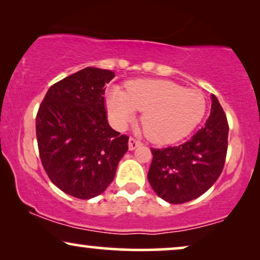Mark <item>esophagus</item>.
I'll return each mask as SVG.
<instances>
[{"label": "esophagus", "instance_id": "34e87169", "mask_svg": "<svg viewBox=\"0 0 260 260\" xmlns=\"http://www.w3.org/2000/svg\"><path fill=\"white\" fill-rule=\"evenodd\" d=\"M140 145H141L140 141L137 140V139H134V138H129V140H128V147H129L131 151L136 150V148L139 147Z\"/></svg>", "mask_w": 260, "mask_h": 260}]
</instances>
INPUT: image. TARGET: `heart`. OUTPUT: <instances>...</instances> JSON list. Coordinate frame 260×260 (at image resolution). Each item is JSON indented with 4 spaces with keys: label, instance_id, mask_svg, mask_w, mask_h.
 I'll use <instances>...</instances> for the list:
<instances>
[{
    "label": "heart",
    "instance_id": "1",
    "mask_svg": "<svg viewBox=\"0 0 260 260\" xmlns=\"http://www.w3.org/2000/svg\"><path fill=\"white\" fill-rule=\"evenodd\" d=\"M112 122L124 128L143 112L145 136L155 144H172L189 136L207 110L205 96L199 90L185 89L166 79H134L126 83V92L112 89L106 96Z\"/></svg>",
    "mask_w": 260,
    "mask_h": 260
}]
</instances>
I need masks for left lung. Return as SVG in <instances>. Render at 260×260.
Returning a JSON list of instances; mask_svg holds the SVG:
<instances>
[{
	"label": "left lung",
	"mask_w": 260,
	"mask_h": 260,
	"mask_svg": "<svg viewBox=\"0 0 260 260\" xmlns=\"http://www.w3.org/2000/svg\"><path fill=\"white\" fill-rule=\"evenodd\" d=\"M228 146L226 114L215 95L205 126L179 146L151 148L148 182L166 202L181 205L205 193L222 172Z\"/></svg>",
	"instance_id": "left-lung-1"
}]
</instances>
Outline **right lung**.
<instances>
[{
    "label": "right lung",
    "mask_w": 260,
    "mask_h": 260,
    "mask_svg": "<svg viewBox=\"0 0 260 260\" xmlns=\"http://www.w3.org/2000/svg\"><path fill=\"white\" fill-rule=\"evenodd\" d=\"M110 70L85 68L48 89L37 114L41 162L48 178L68 195L89 200L115 177L128 137L109 126L105 85Z\"/></svg>",
    "instance_id": "add662e5"
}]
</instances>
